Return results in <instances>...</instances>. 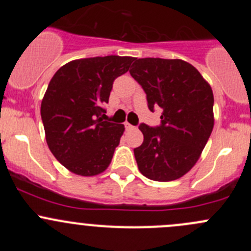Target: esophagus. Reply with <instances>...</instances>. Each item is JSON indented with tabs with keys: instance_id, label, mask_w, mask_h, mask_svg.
<instances>
[{
	"instance_id": "34e87169",
	"label": "esophagus",
	"mask_w": 251,
	"mask_h": 251,
	"mask_svg": "<svg viewBox=\"0 0 251 251\" xmlns=\"http://www.w3.org/2000/svg\"><path fill=\"white\" fill-rule=\"evenodd\" d=\"M124 125H125V128H126V130H132V128H135V126L131 125L130 123H125V124H124Z\"/></svg>"
}]
</instances>
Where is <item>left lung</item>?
Returning a JSON list of instances; mask_svg holds the SVG:
<instances>
[{
	"label": "left lung",
	"mask_w": 251,
	"mask_h": 251,
	"mask_svg": "<svg viewBox=\"0 0 251 251\" xmlns=\"http://www.w3.org/2000/svg\"><path fill=\"white\" fill-rule=\"evenodd\" d=\"M131 76L151 111L161 108L156 127L141 124L143 143L133 149L141 174L159 182L186 175L198 161L214 127V95L192 64L181 59L135 58Z\"/></svg>",
	"instance_id": "8db88e82"
}]
</instances>
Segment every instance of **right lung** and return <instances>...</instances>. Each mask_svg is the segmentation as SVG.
I'll list each match as a JSON object with an SVG mask.
<instances>
[{"label": "right lung", "mask_w": 251, "mask_h": 251, "mask_svg": "<svg viewBox=\"0 0 251 251\" xmlns=\"http://www.w3.org/2000/svg\"><path fill=\"white\" fill-rule=\"evenodd\" d=\"M132 57L72 60L50 78L41 103L48 148L72 173L95 176L109 166L124 125L104 120L113 82L125 74Z\"/></svg>", "instance_id": "right-lung-1"}]
</instances>
